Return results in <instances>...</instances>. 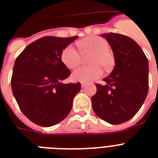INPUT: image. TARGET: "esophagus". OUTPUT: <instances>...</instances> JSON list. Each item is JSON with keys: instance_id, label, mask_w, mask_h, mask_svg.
<instances>
[{"instance_id": "obj_1", "label": "esophagus", "mask_w": 158, "mask_h": 158, "mask_svg": "<svg viewBox=\"0 0 158 158\" xmlns=\"http://www.w3.org/2000/svg\"><path fill=\"white\" fill-rule=\"evenodd\" d=\"M81 86H82V88H84V87L86 86V84H84V83H82V84H81Z\"/></svg>"}]
</instances>
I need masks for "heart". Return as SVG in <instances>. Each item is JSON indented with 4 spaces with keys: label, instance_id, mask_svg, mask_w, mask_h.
Wrapping results in <instances>:
<instances>
[{
    "label": "heart",
    "instance_id": "1",
    "mask_svg": "<svg viewBox=\"0 0 158 158\" xmlns=\"http://www.w3.org/2000/svg\"><path fill=\"white\" fill-rule=\"evenodd\" d=\"M78 46L83 52L93 53L89 63L92 65L83 66L75 69L72 74L74 81L89 83L102 75L103 69H111L115 63L113 55L108 51L107 41L98 36H89L78 42ZM62 63L69 69H74L81 63L80 53L73 45H68L60 55Z\"/></svg>",
    "mask_w": 158,
    "mask_h": 158
}]
</instances>
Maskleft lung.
<instances>
[{
    "label": "left lung",
    "mask_w": 158,
    "mask_h": 158,
    "mask_svg": "<svg viewBox=\"0 0 158 158\" xmlns=\"http://www.w3.org/2000/svg\"><path fill=\"white\" fill-rule=\"evenodd\" d=\"M112 49L115 67L97 84L92 97L94 112L102 120L119 125L130 120L139 111L148 92V61L135 41L120 33H104Z\"/></svg>",
    "instance_id": "8db88e82"
}]
</instances>
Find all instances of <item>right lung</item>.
I'll return each mask as SVG.
<instances>
[{
	"instance_id": "add662e5",
	"label": "right lung",
	"mask_w": 158,
	"mask_h": 158,
	"mask_svg": "<svg viewBox=\"0 0 158 158\" xmlns=\"http://www.w3.org/2000/svg\"><path fill=\"white\" fill-rule=\"evenodd\" d=\"M78 36H48L27 46L15 60L11 88L19 106L36 125L49 127L69 115L81 84H63L71 74L60 59L65 47Z\"/></svg>"
}]
</instances>
